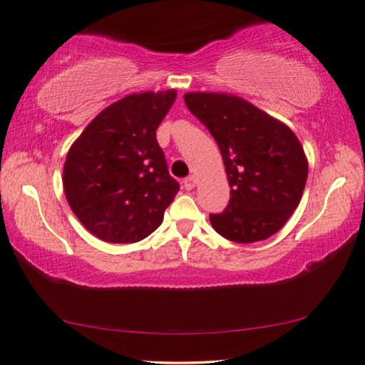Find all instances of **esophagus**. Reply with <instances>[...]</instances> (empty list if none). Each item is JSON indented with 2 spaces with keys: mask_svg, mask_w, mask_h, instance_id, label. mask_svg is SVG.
Wrapping results in <instances>:
<instances>
[{
  "mask_svg": "<svg viewBox=\"0 0 365 365\" xmlns=\"http://www.w3.org/2000/svg\"><path fill=\"white\" fill-rule=\"evenodd\" d=\"M195 184H197V178H195V176H189V178H186L182 181V186H184V189H186V190L194 189Z\"/></svg>",
  "mask_w": 365,
  "mask_h": 365,
  "instance_id": "obj_1",
  "label": "esophagus"
}]
</instances>
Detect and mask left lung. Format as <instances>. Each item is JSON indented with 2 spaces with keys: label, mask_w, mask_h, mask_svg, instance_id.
Returning a JSON list of instances; mask_svg holds the SVG:
<instances>
[{
  "label": "left lung",
  "mask_w": 365,
  "mask_h": 365,
  "mask_svg": "<svg viewBox=\"0 0 365 365\" xmlns=\"http://www.w3.org/2000/svg\"><path fill=\"white\" fill-rule=\"evenodd\" d=\"M184 103L220 148L232 197L212 214L218 235L256 243L282 228L304 194L308 161L290 128L248 101L228 93H186Z\"/></svg>",
  "instance_id": "1"
}]
</instances>
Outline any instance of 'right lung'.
I'll return each mask as SVG.
<instances>
[{"label": "right lung", "mask_w": 365, "mask_h": 365, "mask_svg": "<svg viewBox=\"0 0 365 365\" xmlns=\"http://www.w3.org/2000/svg\"><path fill=\"white\" fill-rule=\"evenodd\" d=\"M176 89L133 93L101 110L68 150L63 190L73 214L108 243H137L161 225L179 184L156 128Z\"/></svg>", "instance_id": "obj_1"}]
</instances>
